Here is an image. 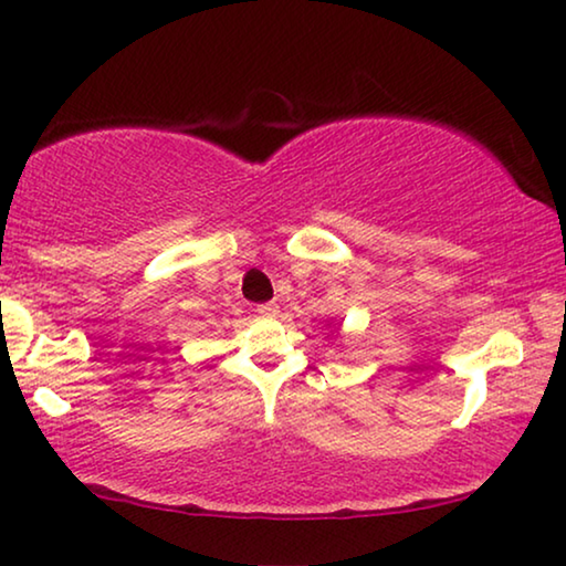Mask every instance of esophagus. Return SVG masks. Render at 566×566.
<instances>
[{"label": "esophagus", "mask_w": 566, "mask_h": 566, "mask_svg": "<svg viewBox=\"0 0 566 566\" xmlns=\"http://www.w3.org/2000/svg\"><path fill=\"white\" fill-rule=\"evenodd\" d=\"M256 312L259 315H276V312H280V305H276V302H261V305H256Z\"/></svg>", "instance_id": "obj_1"}]
</instances>
